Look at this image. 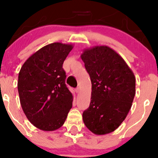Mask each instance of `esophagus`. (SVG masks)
<instances>
[{
    "label": "esophagus",
    "mask_w": 158,
    "mask_h": 158,
    "mask_svg": "<svg viewBox=\"0 0 158 158\" xmlns=\"http://www.w3.org/2000/svg\"><path fill=\"white\" fill-rule=\"evenodd\" d=\"M80 91H81V89H80L79 87H77V88L76 89H75V92H76V93H79V92H80Z\"/></svg>",
    "instance_id": "obj_1"
}]
</instances>
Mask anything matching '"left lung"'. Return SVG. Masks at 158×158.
Segmentation results:
<instances>
[{"label":"left lung","instance_id":"obj_1","mask_svg":"<svg viewBox=\"0 0 158 158\" xmlns=\"http://www.w3.org/2000/svg\"><path fill=\"white\" fill-rule=\"evenodd\" d=\"M81 57L92 82L90 106L83 113L94 134L116 130L127 118L135 95V77L118 52L108 46L83 49Z\"/></svg>","mask_w":158,"mask_h":158}]
</instances>
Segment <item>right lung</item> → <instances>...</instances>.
<instances>
[{"mask_svg":"<svg viewBox=\"0 0 158 158\" xmlns=\"http://www.w3.org/2000/svg\"><path fill=\"white\" fill-rule=\"evenodd\" d=\"M72 44H48L33 53L21 66L18 89L24 114L34 127L52 131L64 125L73 95L65 83L64 61Z\"/></svg>","mask_w":158,"mask_h":158,"instance_id":"1","label":"right lung"}]
</instances>
